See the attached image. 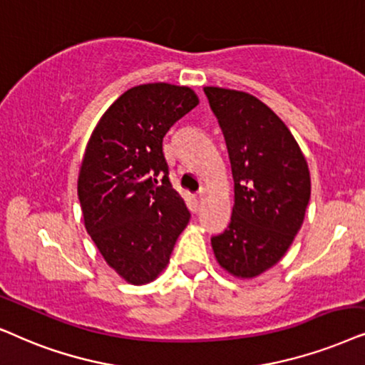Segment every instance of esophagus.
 I'll use <instances>...</instances> for the list:
<instances>
[{"instance_id":"1","label":"esophagus","mask_w":365,"mask_h":365,"mask_svg":"<svg viewBox=\"0 0 365 365\" xmlns=\"http://www.w3.org/2000/svg\"><path fill=\"white\" fill-rule=\"evenodd\" d=\"M203 200H205V193H203V192L197 193V195H195V202H197V205H202Z\"/></svg>"}]
</instances>
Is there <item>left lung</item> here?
I'll return each mask as SVG.
<instances>
[{"label": "left lung", "instance_id": "1", "mask_svg": "<svg viewBox=\"0 0 365 365\" xmlns=\"http://www.w3.org/2000/svg\"><path fill=\"white\" fill-rule=\"evenodd\" d=\"M233 175L227 230L212 237L218 265L235 279L272 269L297 235L310 198L307 160L287 125L245 91L205 86Z\"/></svg>", "mask_w": 365, "mask_h": 365}]
</instances>
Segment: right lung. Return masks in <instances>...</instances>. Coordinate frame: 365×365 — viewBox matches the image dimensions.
<instances>
[{"mask_svg":"<svg viewBox=\"0 0 365 365\" xmlns=\"http://www.w3.org/2000/svg\"><path fill=\"white\" fill-rule=\"evenodd\" d=\"M197 105L188 86H133L101 115L86 143L78 173L85 228L106 264L132 285L162 274L190 220L168 180L163 137Z\"/></svg>","mask_w":365,"mask_h":365,"instance_id":"add662e5","label":"right lung"}]
</instances>
